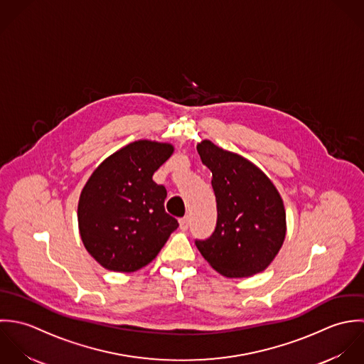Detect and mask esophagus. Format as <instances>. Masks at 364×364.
<instances>
[{
  "instance_id": "esophagus-1",
  "label": "esophagus",
  "mask_w": 364,
  "mask_h": 364,
  "mask_svg": "<svg viewBox=\"0 0 364 364\" xmlns=\"http://www.w3.org/2000/svg\"><path fill=\"white\" fill-rule=\"evenodd\" d=\"M188 225H190V218H188V217H184V218L180 219V229H181V230H187V229H188Z\"/></svg>"
}]
</instances>
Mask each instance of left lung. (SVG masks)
Here are the masks:
<instances>
[{
    "label": "left lung",
    "instance_id": "left-lung-1",
    "mask_svg": "<svg viewBox=\"0 0 364 364\" xmlns=\"http://www.w3.org/2000/svg\"><path fill=\"white\" fill-rule=\"evenodd\" d=\"M197 150L213 173L218 219L214 233L196 240V246L225 277H250L266 270L287 232L280 193L256 164L240 154L208 139L201 141Z\"/></svg>",
    "mask_w": 364,
    "mask_h": 364
}]
</instances>
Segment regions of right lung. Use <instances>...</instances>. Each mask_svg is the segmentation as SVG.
Masks as SVG:
<instances>
[{
  "label": "right lung",
  "mask_w": 364,
  "mask_h": 364,
  "mask_svg": "<svg viewBox=\"0 0 364 364\" xmlns=\"http://www.w3.org/2000/svg\"><path fill=\"white\" fill-rule=\"evenodd\" d=\"M173 151L170 144L136 141L108 156L87 180L77 207L78 230L104 269L145 267L177 229V219L164 210L166 188L151 178Z\"/></svg>",
  "instance_id": "1"
}]
</instances>
